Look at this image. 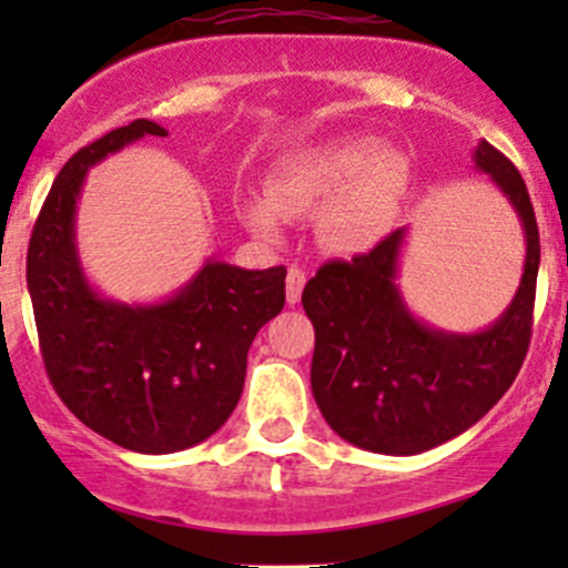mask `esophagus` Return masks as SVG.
Returning <instances> with one entry per match:
<instances>
[{
    "instance_id": "esophagus-1",
    "label": "esophagus",
    "mask_w": 568,
    "mask_h": 568,
    "mask_svg": "<svg viewBox=\"0 0 568 568\" xmlns=\"http://www.w3.org/2000/svg\"><path fill=\"white\" fill-rule=\"evenodd\" d=\"M305 283H307V274L302 272L300 266H291L288 277H285V300H288V305H296V302L302 300V288H305Z\"/></svg>"
}]
</instances>
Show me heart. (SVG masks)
I'll use <instances>...</instances> for the list:
<instances>
[{
    "label": "heart",
    "mask_w": 568,
    "mask_h": 568,
    "mask_svg": "<svg viewBox=\"0 0 568 568\" xmlns=\"http://www.w3.org/2000/svg\"><path fill=\"white\" fill-rule=\"evenodd\" d=\"M406 192V168L374 140L324 142L294 153L266 181V203L247 209L257 233H274L280 216L302 220L324 211L321 242L335 252H365L382 242Z\"/></svg>",
    "instance_id": "1"
}]
</instances>
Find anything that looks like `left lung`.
<instances>
[{
    "label": "left lung",
    "mask_w": 568,
    "mask_h": 568,
    "mask_svg": "<svg viewBox=\"0 0 568 568\" xmlns=\"http://www.w3.org/2000/svg\"><path fill=\"white\" fill-rule=\"evenodd\" d=\"M475 168L523 220L525 272L500 318L473 335L434 329L406 311L395 285L404 227L352 261H329L302 291L316 329L311 385L332 432L363 450L415 456L459 437L514 385L532 332L541 244L528 186L489 142Z\"/></svg>",
    "instance_id": "obj_1"
}]
</instances>
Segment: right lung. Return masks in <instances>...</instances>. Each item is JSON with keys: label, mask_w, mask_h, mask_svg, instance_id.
I'll return each instance as SVG.
<instances>
[{"label": "right lung", "mask_w": 568, "mask_h": 568, "mask_svg": "<svg viewBox=\"0 0 568 568\" xmlns=\"http://www.w3.org/2000/svg\"><path fill=\"white\" fill-rule=\"evenodd\" d=\"M168 136L134 120L73 153L51 183L27 250L45 374L88 428L136 454H175L209 439L236 409L257 329L285 305V266L247 272L211 257L159 305L95 294L73 242L88 170L140 136Z\"/></svg>", "instance_id": "obj_1"}]
</instances>
